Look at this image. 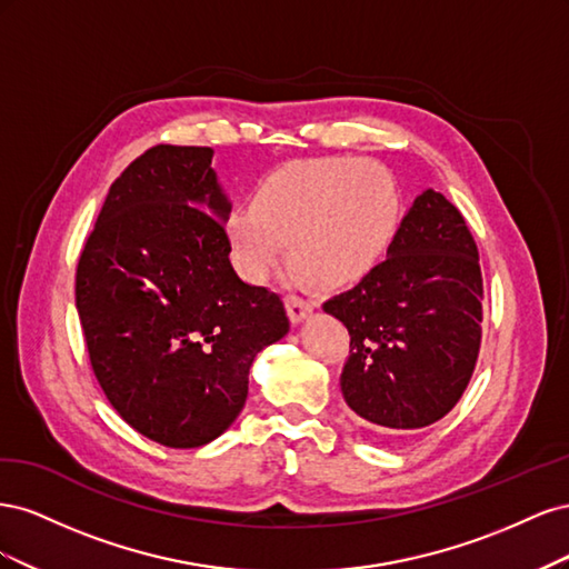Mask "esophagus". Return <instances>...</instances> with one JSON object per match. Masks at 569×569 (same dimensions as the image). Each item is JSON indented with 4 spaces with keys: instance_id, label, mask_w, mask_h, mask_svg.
<instances>
[{
    "instance_id": "1",
    "label": "esophagus",
    "mask_w": 569,
    "mask_h": 569,
    "mask_svg": "<svg viewBox=\"0 0 569 569\" xmlns=\"http://www.w3.org/2000/svg\"><path fill=\"white\" fill-rule=\"evenodd\" d=\"M287 311H289V318L295 320V322H301V320H306L308 316L313 313V303L308 301V299H303V297H299V295H287Z\"/></svg>"
}]
</instances>
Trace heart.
I'll return each mask as SVG.
<instances>
[{
    "label": "heart",
    "instance_id": "obj_1",
    "mask_svg": "<svg viewBox=\"0 0 569 569\" xmlns=\"http://www.w3.org/2000/svg\"><path fill=\"white\" fill-rule=\"evenodd\" d=\"M401 189L387 168L356 159L289 163L230 218L237 261L263 278L289 249L303 282L343 289L382 263L401 226Z\"/></svg>",
    "mask_w": 569,
    "mask_h": 569
}]
</instances>
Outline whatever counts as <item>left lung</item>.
<instances>
[{"instance_id": "1", "label": "left lung", "mask_w": 569, "mask_h": 569, "mask_svg": "<svg viewBox=\"0 0 569 569\" xmlns=\"http://www.w3.org/2000/svg\"><path fill=\"white\" fill-rule=\"evenodd\" d=\"M477 242L456 206L425 189L385 261L322 303L347 325L343 401L385 432L441 420L468 389L481 347Z\"/></svg>"}]
</instances>
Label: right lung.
Here are the masks:
<instances>
[{"instance_id":"1","label":"right lung","mask_w":569,"mask_h":569,"mask_svg":"<svg viewBox=\"0 0 569 569\" xmlns=\"http://www.w3.org/2000/svg\"><path fill=\"white\" fill-rule=\"evenodd\" d=\"M211 147L157 144L111 184L76 270L90 366L132 429L170 449L220 437L256 353L289 330L280 295L239 280Z\"/></svg>"}]
</instances>
